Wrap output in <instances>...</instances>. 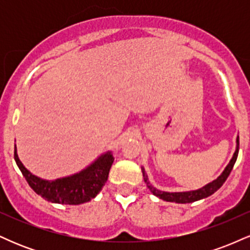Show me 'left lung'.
I'll return each mask as SVG.
<instances>
[{"instance_id":"1","label":"left lung","mask_w":250,"mask_h":250,"mask_svg":"<svg viewBox=\"0 0 250 250\" xmlns=\"http://www.w3.org/2000/svg\"><path fill=\"white\" fill-rule=\"evenodd\" d=\"M237 155H239V136L236 137V147H235V153L233 154V157L230 159L228 165L226 166L225 170L220 174V176H217V179H215L211 182L207 183L206 186L201 187L199 189H195V190H188V191H165L160 190L156 187H154L150 182L148 181V175L146 171L145 167H141L143 177H145V182L147 183V187L149 190L153 193L155 196L159 197L163 201H167V202H175V203H191L195 201H199L205 199V197L210 196L213 195L217 189L221 188V186L225 183L227 177L230 174L231 169H233L235 162H236Z\"/></svg>"}]
</instances>
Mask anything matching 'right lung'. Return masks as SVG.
I'll return each mask as SVG.
<instances>
[{
	"label": "right lung",
	"mask_w": 250,
	"mask_h": 250,
	"mask_svg": "<svg viewBox=\"0 0 250 250\" xmlns=\"http://www.w3.org/2000/svg\"><path fill=\"white\" fill-rule=\"evenodd\" d=\"M14 157L31 189L48 202L60 205H82L93 200L107 182L109 170L114 162L113 153L108 150L75 174L55 180H45L30 173L24 167L17 155L16 145Z\"/></svg>",
	"instance_id": "right-lung-1"
}]
</instances>
